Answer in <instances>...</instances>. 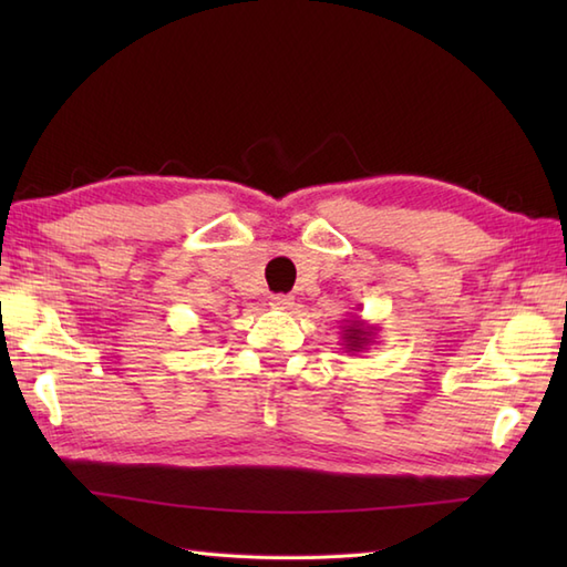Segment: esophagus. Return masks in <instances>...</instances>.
Segmentation results:
<instances>
[{
	"mask_svg": "<svg viewBox=\"0 0 567 567\" xmlns=\"http://www.w3.org/2000/svg\"><path fill=\"white\" fill-rule=\"evenodd\" d=\"M295 302H292V297L290 295H272L270 297V307H275V309H290Z\"/></svg>",
	"mask_w": 567,
	"mask_h": 567,
	"instance_id": "obj_1",
	"label": "esophagus"
}]
</instances>
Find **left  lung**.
Instances as JSON below:
<instances>
[{"mask_svg":"<svg viewBox=\"0 0 567 567\" xmlns=\"http://www.w3.org/2000/svg\"><path fill=\"white\" fill-rule=\"evenodd\" d=\"M380 333V327L375 323H368L365 319H360L358 315H351L343 319L341 323V346L348 355H355L360 351H365L368 346L375 343Z\"/></svg>","mask_w":567,"mask_h":567,"instance_id":"8db88e82","label":"left lung"}]
</instances>
